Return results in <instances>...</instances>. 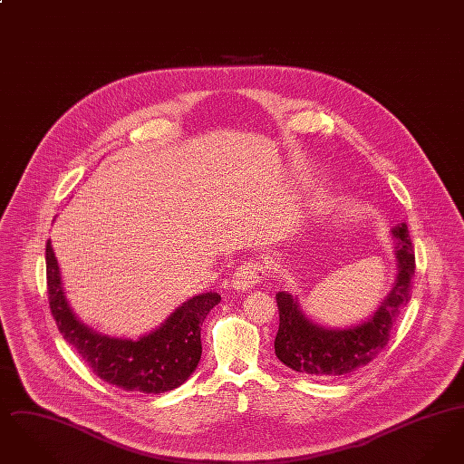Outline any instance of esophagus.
Wrapping results in <instances>:
<instances>
[{
    "mask_svg": "<svg viewBox=\"0 0 464 464\" xmlns=\"http://www.w3.org/2000/svg\"><path fill=\"white\" fill-rule=\"evenodd\" d=\"M263 278H265L263 266L257 265V263H243L242 266L237 267L231 284L235 290H248L256 284H259Z\"/></svg>",
    "mask_w": 464,
    "mask_h": 464,
    "instance_id": "obj_1",
    "label": "esophagus"
}]
</instances>
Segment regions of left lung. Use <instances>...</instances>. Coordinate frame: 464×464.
<instances>
[{
    "label": "left lung",
    "instance_id": "obj_1",
    "mask_svg": "<svg viewBox=\"0 0 464 464\" xmlns=\"http://www.w3.org/2000/svg\"><path fill=\"white\" fill-rule=\"evenodd\" d=\"M397 240V280L374 313L350 327H324L303 311L297 295L276 294L280 327L275 339V353L292 371L311 375H344L365 367L388 344L398 314L412 295L416 267L407 224L392 229Z\"/></svg>",
    "mask_w": 464,
    "mask_h": 464
}]
</instances>
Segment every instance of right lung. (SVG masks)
<instances>
[{"instance_id":"right-lung-1","label":"right lung","mask_w":464,"mask_h":464,"mask_svg":"<svg viewBox=\"0 0 464 464\" xmlns=\"http://www.w3.org/2000/svg\"><path fill=\"white\" fill-rule=\"evenodd\" d=\"M46 285L50 309L63 337L102 381L125 392L158 395L179 388L197 371L199 332L208 311L221 303L218 292H203L139 339L111 337L85 325L69 306L52 242H46Z\"/></svg>"}]
</instances>
